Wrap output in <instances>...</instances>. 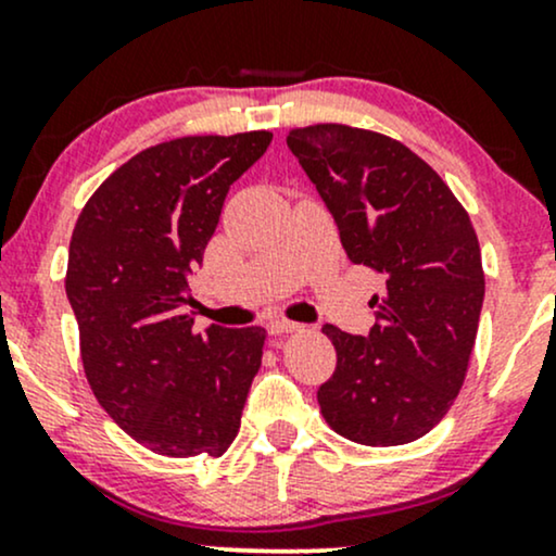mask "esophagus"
<instances>
[{"mask_svg":"<svg viewBox=\"0 0 556 556\" xmlns=\"http://www.w3.org/2000/svg\"><path fill=\"white\" fill-rule=\"evenodd\" d=\"M300 329H303V324L287 321V318H277V321L269 324L271 334H292V331H300Z\"/></svg>","mask_w":556,"mask_h":556,"instance_id":"obj_1","label":"esophagus"}]
</instances>
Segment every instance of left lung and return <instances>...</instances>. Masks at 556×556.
Masks as SVG:
<instances>
[{
  "label": "left lung",
  "mask_w": 556,
  "mask_h": 556,
  "mask_svg": "<svg viewBox=\"0 0 556 556\" xmlns=\"http://www.w3.org/2000/svg\"><path fill=\"white\" fill-rule=\"evenodd\" d=\"M287 146L316 185L353 264L379 274L366 337L324 327L337 368L324 418L368 446L416 442L460 392L483 305L481 248L442 177L400 140L348 125L295 127Z\"/></svg>",
  "instance_id": "obj_1"
}]
</instances>
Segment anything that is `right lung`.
<instances>
[{
  "label": "right lung",
  "mask_w": 556,
  "mask_h": 556,
  "mask_svg": "<svg viewBox=\"0 0 556 556\" xmlns=\"http://www.w3.org/2000/svg\"><path fill=\"white\" fill-rule=\"evenodd\" d=\"M271 132L188 136L112 172L73 229L65 290L99 405L156 455H225L261 368V327L193 331L188 277Z\"/></svg>",
  "instance_id": "1"
}]
</instances>
